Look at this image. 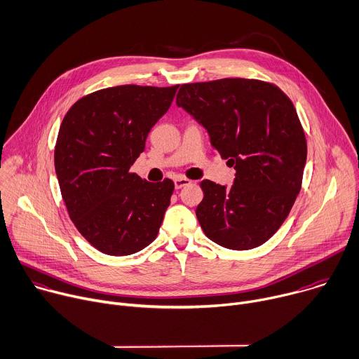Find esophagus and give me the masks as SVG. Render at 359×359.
Wrapping results in <instances>:
<instances>
[{"label":"esophagus","mask_w":359,"mask_h":359,"mask_svg":"<svg viewBox=\"0 0 359 359\" xmlns=\"http://www.w3.org/2000/svg\"><path fill=\"white\" fill-rule=\"evenodd\" d=\"M174 184H175V188L180 189V188H182V187L191 184V180H188V178H185V177H177V178L174 180Z\"/></svg>","instance_id":"34e87169"}]
</instances>
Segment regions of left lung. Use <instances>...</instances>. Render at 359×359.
<instances>
[{"label": "left lung", "mask_w": 359, "mask_h": 359, "mask_svg": "<svg viewBox=\"0 0 359 359\" xmlns=\"http://www.w3.org/2000/svg\"><path fill=\"white\" fill-rule=\"evenodd\" d=\"M177 104L210 137L236 170L231 188L201 182L195 213L205 235L232 250L269 241L287 218L302 189L307 141L297 111L280 88L226 78L181 85Z\"/></svg>", "instance_id": "obj_1"}]
</instances>
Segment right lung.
<instances>
[{"label":"right lung","mask_w":359,"mask_h":359,"mask_svg":"<svg viewBox=\"0 0 359 359\" xmlns=\"http://www.w3.org/2000/svg\"><path fill=\"white\" fill-rule=\"evenodd\" d=\"M178 85H123L79 99L65 114L55 171L67 213L82 236L110 256L147 248L158 235L174 182L130 172Z\"/></svg>","instance_id":"obj_1"}]
</instances>
